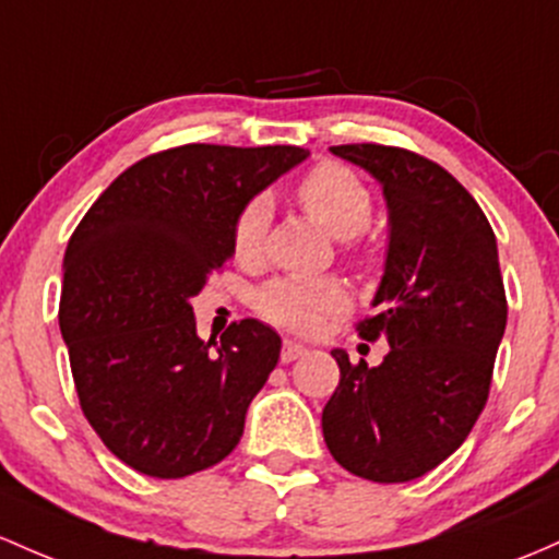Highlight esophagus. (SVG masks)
I'll return each instance as SVG.
<instances>
[{
  "instance_id": "34e87169",
  "label": "esophagus",
  "mask_w": 559,
  "mask_h": 559,
  "mask_svg": "<svg viewBox=\"0 0 559 559\" xmlns=\"http://www.w3.org/2000/svg\"><path fill=\"white\" fill-rule=\"evenodd\" d=\"M305 353H308V347L299 345V342L286 340V342H284V347H281V360H284V364H292V360L302 358Z\"/></svg>"
}]
</instances>
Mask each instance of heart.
<instances>
[{"mask_svg":"<svg viewBox=\"0 0 559 559\" xmlns=\"http://www.w3.org/2000/svg\"><path fill=\"white\" fill-rule=\"evenodd\" d=\"M297 201L312 223L329 236L349 241L360 236L371 223L373 201L369 188L353 171L340 164H321L299 180ZM270 206L265 199H251L233 225V251L238 260H257L265 243ZM349 297L336 278H299L284 275L262 286L254 297V308L262 318L281 329L312 334L321 329L323 318L347 310Z\"/></svg>","mask_w":559,"mask_h":559,"instance_id":"heart-1","label":"heart"}]
</instances>
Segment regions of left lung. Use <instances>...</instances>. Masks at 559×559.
Returning a JSON list of instances; mask_svg holds the SVG:
<instances>
[{"mask_svg": "<svg viewBox=\"0 0 559 559\" xmlns=\"http://www.w3.org/2000/svg\"><path fill=\"white\" fill-rule=\"evenodd\" d=\"M382 186L390 214L377 316L364 340L384 336L379 366L334 349L340 384L321 425L331 456L373 483L427 475L467 440L486 408L507 329L496 236L467 188L440 164L377 143L334 145Z\"/></svg>", "mask_w": 559, "mask_h": 559, "instance_id": "obj_1", "label": "left lung"}]
</instances>
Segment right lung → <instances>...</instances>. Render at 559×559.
Listing matches in <instances>:
<instances>
[{
	"label": "right lung",
	"mask_w": 559,
	"mask_h": 559,
	"mask_svg": "<svg viewBox=\"0 0 559 559\" xmlns=\"http://www.w3.org/2000/svg\"><path fill=\"white\" fill-rule=\"evenodd\" d=\"M310 153L190 143L121 171L73 230L60 334L84 416L127 467L175 480L243 435L281 336L243 318L204 342L190 299L233 257L243 206Z\"/></svg>",
	"instance_id": "obj_1"
}]
</instances>
